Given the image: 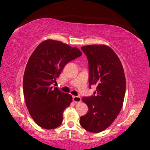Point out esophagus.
<instances>
[{
    "instance_id": "esophagus-1",
    "label": "esophagus",
    "mask_w": 150,
    "mask_h": 150,
    "mask_svg": "<svg viewBox=\"0 0 150 150\" xmlns=\"http://www.w3.org/2000/svg\"><path fill=\"white\" fill-rule=\"evenodd\" d=\"M72 100H73L74 102L76 104L80 103V102H81V97H79V96H73Z\"/></svg>"
}]
</instances>
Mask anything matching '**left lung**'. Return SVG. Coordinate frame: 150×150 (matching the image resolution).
Returning <instances> with one entry per match:
<instances>
[{
  "label": "left lung",
  "instance_id": "obj_1",
  "mask_svg": "<svg viewBox=\"0 0 150 150\" xmlns=\"http://www.w3.org/2000/svg\"><path fill=\"white\" fill-rule=\"evenodd\" d=\"M81 50L89 63V87H97L93 96L83 98L89 109L81 117L80 124L86 130L98 133L109 127L120 113L126 93V77L120 59L110 47L89 45Z\"/></svg>",
  "mask_w": 150,
  "mask_h": 150
}]
</instances>
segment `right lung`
Wrapping results in <instances>:
<instances>
[{
	"instance_id": "right-lung-1",
	"label": "right lung",
	"mask_w": 150,
	"mask_h": 150,
	"mask_svg": "<svg viewBox=\"0 0 150 150\" xmlns=\"http://www.w3.org/2000/svg\"><path fill=\"white\" fill-rule=\"evenodd\" d=\"M81 54L76 47L47 40L39 44L28 59L23 77L24 97L30 116L42 128L54 129L62 124L63 112L72 97L52 84L65 65Z\"/></svg>"
}]
</instances>
